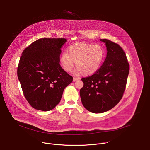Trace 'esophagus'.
<instances>
[{"label": "esophagus", "mask_w": 150, "mask_h": 150, "mask_svg": "<svg viewBox=\"0 0 150 150\" xmlns=\"http://www.w3.org/2000/svg\"><path fill=\"white\" fill-rule=\"evenodd\" d=\"M79 79V78H75V77H74V78H73V81H77Z\"/></svg>", "instance_id": "esophagus-1"}]
</instances>
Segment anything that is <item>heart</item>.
Returning <instances> with one entry per match:
<instances>
[{
    "label": "heart",
    "mask_w": 150,
    "mask_h": 150,
    "mask_svg": "<svg viewBox=\"0 0 150 150\" xmlns=\"http://www.w3.org/2000/svg\"><path fill=\"white\" fill-rule=\"evenodd\" d=\"M104 57L103 48L98 45L79 43L71 45L67 52L61 55L60 62L63 69L70 72L72 70L75 62L78 68L76 74L83 73L90 75L96 72L102 64Z\"/></svg>",
    "instance_id": "obj_1"
}]
</instances>
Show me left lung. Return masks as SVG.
<instances>
[{
	"mask_svg": "<svg viewBox=\"0 0 150 150\" xmlns=\"http://www.w3.org/2000/svg\"><path fill=\"white\" fill-rule=\"evenodd\" d=\"M107 57L93 75L83 78V87L80 96L84 107L94 113L107 112L122 99L126 89L129 64L123 50L117 43L107 39Z\"/></svg>",
	"mask_w": 150,
	"mask_h": 150,
	"instance_id": "1",
	"label": "left lung"
}]
</instances>
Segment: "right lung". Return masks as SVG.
Wrapping results in <instances>:
<instances>
[{
  "label": "right lung",
  "instance_id": "1",
  "mask_svg": "<svg viewBox=\"0 0 150 150\" xmlns=\"http://www.w3.org/2000/svg\"><path fill=\"white\" fill-rule=\"evenodd\" d=\"M65 38H41L25 48L20 57L17 76L30 106L49 111L59 103L73 78L61 67V48Z\"/></svg>",
  "mask_w": 150,
  "mask_h": 150
}]
</instances>
